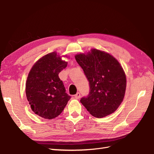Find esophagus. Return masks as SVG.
<instances>
[{
	"instance_id": "esophagus-1",
	"label": "esophagus",
	"mask_w": 154,
	"mask_h": 154,
	"mask_svg": "<svg viewBox=\"0 0 154 154\" xmlns=\"http://www.w3.org/2000/svg\"><path fill=\"white\" fill-rule=\"evenodd\" d=\"M80 94L79 92L76 93V94L74 95V98H75V99L78 100L79 98H80Z\"/></svg>"
}]
</instances>
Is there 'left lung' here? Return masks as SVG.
Listing matches in <instances>:
<instances>
[{
    "label": "left lung",
    "mask_w": 154,
    "mask_h": 154,
    "mask_svg": "<svg viewBox=\"0 0 154 154\" xmlns=\"http://www.w3.org/2000/svg\"><path fill=\"white\" fill-rule=\"evenodd\" d=\"M89 82L90 92L80 102L89 113L101 118L114 113L123 100L127 78L123 67L113 56L92 49L75 55Z\"/></svg>",
    "instance_id": "obj_1"
}]
</instances>
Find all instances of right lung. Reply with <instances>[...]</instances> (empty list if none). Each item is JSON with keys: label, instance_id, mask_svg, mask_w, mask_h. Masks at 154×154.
Masks as SVG:
<instances>
[{"label": "right lung", "instance_id": "1", "mask_svg": "<svg viewBox=\"0 0 154 154\" xmlns=\"http://www.w3.org/2000/svg\"><path fill=\"white\" fill-rule=\"evenodd\" d=\"M67 62L57 52L47 54L32 66L27 78L26 94L33 112L52 119L62 112L71 96L58 76Z\"/></svg>", "mask_w": 154, "mask_h": 154}]
</instances>
